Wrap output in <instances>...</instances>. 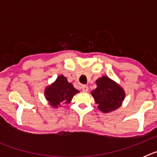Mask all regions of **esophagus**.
<instances>
[{
	"label": "esophagus",
	"mask_w": 157,
	"mask_h": 157,
	"mask_svg": "<svg viewBox=\"0 0 157 157\" xmlns=\"http://www.w3.org/2000/svg\"><path fill=\"white\" fill-rule=\"evenodd\" d=\"M82 90L84 92H87V91L89 90V87L87 86L86 85H83L82 86Z\"/></svg>",
	"instance_id": "esophagus-1"
}]
</instances>
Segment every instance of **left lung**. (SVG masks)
<instances>
[{"mask_svg": "<svg viewBox=\"0 0 157 157\" xmlns=\"http://www.w3.org/2000/svg\"><path fill=\"white\" fill-rule=\"evenodd\" d=\"M96 83L98 87L91 94L101 112L107 113L121 106L125 93L120 86L107 76L98 78Z\"/></svg>", "mask_w": 157, "mask_h": 157, "instance_id": "left-lung-1", "label": "left lung"}]
</instances>
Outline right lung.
<instances>
[{"mask_svg": "<svg viewBox=\"0 0 157 157\" xmlns=\"http://www.w3.org/2000/svg\"><path fill=\"white\" fill-rule=\"evenodd\" d=\"M78 90L74 88L71 83H69L66 78L59 75L56 82L47 87L45 90V98L48 104L54 108H58L61 104L70 103L75 94Z\"/></svg>", "mask_w": 157, "mask_h": 157, "instance_id": "add662e5", "label": "right lung"}]
</instances>
